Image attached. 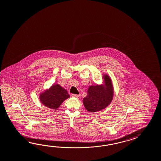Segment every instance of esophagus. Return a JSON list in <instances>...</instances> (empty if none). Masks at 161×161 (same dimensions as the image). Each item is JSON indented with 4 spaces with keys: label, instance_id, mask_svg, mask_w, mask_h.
<instances>
[{
    "label": "esophagus",
    "instance_id": "obj_1",
    "mask_svg": "<svg viewBox=\"0 0 161 161\" xmlns=\"http://www.w3.org/2000/svg\"><path fill=\"white\" fill-rule=\"evenodd\" d=\"M71 96H72V97H75V98H79V97H80V95L72 94L71 95Z\"/></svg>",
    "mask_w": 161,
    "mask_h": 161
}]
</instances>
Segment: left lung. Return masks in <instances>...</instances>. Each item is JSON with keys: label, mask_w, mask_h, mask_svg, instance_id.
Masks as SVG:
<instances>
[{"label": "left lung", "mask_w": 161, "mask_h": 161, "mask_svg": "<svg viewBox=\"0 0 161 161\" xmlns=\"http://www.w3.org/2000/svg\"><path fill=\"white\" fill-rule=\"evenodd\" d=\"M104 85L89 86L83 104L88 112H95L103 109L109 105L114 97V86L109 75H105Z\"/></svg>", "instance_id": "1"}]
</instances>
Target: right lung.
Segmentation results:
<instances>
[{
	"label": "right lung",
	"instance_id": "right-lung-1",
	"mask_svg": "<svg viewBox=\"0 0 161 161\" xmlns=\"http://www.w3.org/2000/svg\"><path fill=\"white\" fill-rule=\"evenodd\" d=\"M70 97L64 88L59 84L52 85L50 88L39 95L41 102L50 109H58L64 100Z\"/></svg>",
	"mask_w": 161,
	"mask_h": 161
}]
</instances>
